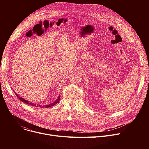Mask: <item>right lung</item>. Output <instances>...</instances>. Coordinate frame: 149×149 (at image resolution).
I'll use <instances>...</instances> for the list:
<instances>
[{
  "instance_id": "add662e5",
  "label": "right lung",
  "mask_w": 149,
  "mask_h": 149,
  "mask_svg": "<svg viewBox=\"0 0 149 149\" xmlns=\"http://www.w3.org/2000/svg\"><path fill=\"white\" fill-rule=\"evenodd\" d=\"M13 91H14V93L16 94V96L19 98V99L21 101H22V102H25V103L27 104L35 106V107H41V108H44V107H45V108H48V107H51V106H52V105H55L56 104H57V103L59 102V98H60V95H59L58 97L57 98V99H56L54 102H52V103H51V104H48V105H39V104H35V103H32V102H30V101H27V100L24 99L23 98H22V97H20V96H19V95L15 92V91H14L13 90Z\"/></svg>"
}]
</instances>
